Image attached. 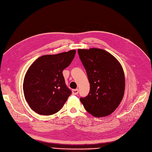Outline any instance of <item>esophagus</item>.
<instances>
[{
	"instance_id": "obj_1",
	"label": "esophagus",
	"mask_w": 152,
	"mask_h": 152,
	"mask_svg": "<svg viewBox=\"0 0 152 152\" xmlns=\"http://www.w3.org/2000/svg\"><path fill=\"white\" fill-rule=\"evenodd\" d=\"M72 93L74 95H77L79 93V90L78 89H73L72 91Z\"/></svg>"
}]
</instances>
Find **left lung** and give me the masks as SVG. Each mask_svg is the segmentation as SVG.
I'll use <instances>...</instances> for the list:
<instances>
[{"label":"left lung","mask_w":152,"mask_h":152,"mask_svg":"<svg viewBox=\"0 0 152 152\" xmlns=\"http://www.w3.org/2000/svg\"><path fill=\"white\" fill-rule=\"evenodd\" d=\"M90 83V92L80 100L96 117L110 115L119 106L125 92V75L119 61L100 48L78 49Z\"/></svg>","instance_id":"left-lung-1"}]
</instances>
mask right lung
Segmentation results:
<instances>
[{"label": "right lung", "mask_w": 152, "mask_h": 152, "mask_svg": "<svg viewBox=\"0 0 152 152\" xmlns=\"http://www.w3.org/2000/svg\"><path fill=\"white\" fill-rule=\"evenodd\" d=\"M75 50L37 58L24 77V96L29 107L40 115L57 113L72 91L65 83L62 72L72 63Z\"/></svg>", "instance_id": "1"}]
</instances>
